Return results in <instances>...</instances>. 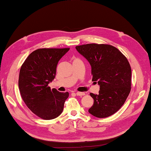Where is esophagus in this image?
I'll return each instance as SVG.
<instances>
[{
  "label": "esophagus",
  "mask_w": 151,
  "mask_h": 151,
  "mask_svg": "<svg viewBox=\"0 0 151 151\" xmlns=\"http://www.w3.org/2000/svg\"><path fill=\"white\" fill-rule=\"evenodd\" d=\"M76 94L78 96H84L85 95V93L84 92H80V91H77V92L76 93Z\"/></svg>",
  "instance_id": "1"
}]
</instances>
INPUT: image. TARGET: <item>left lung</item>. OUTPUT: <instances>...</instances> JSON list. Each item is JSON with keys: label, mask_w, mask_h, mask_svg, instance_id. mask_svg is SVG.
Segmentation results:
<instances>
[{"label": "left lung", "mask_w": 151, "mask_h": 151, "mask_svg": "<svg viewBox=\"0 0 151 151\" xmlns=\"http://www.w3.org/2000/svg\"><path fill=\"white\" fill-rule=\"evenodd\" d=\"M76 49L89 62L98 94L90 93L93 105L88 112L97 118L110 116L124 105L131 90L132 70L127 58L109 44H87Z\"/></svg>", "instance_id": "1"}]
</instances>
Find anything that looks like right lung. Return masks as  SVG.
I'll list each match as a JSON object with an SVG mask.
<instances>
[{
	"label": "right lung",
	"mask_w": 151,
	"mask_h": 151,
	"mask_svg": "<svg viewBox=\"0 0 151 151\" xmlns=\"http://www.w3.org/2000/svg\"><path fill=\"white\" fill-rule=\"evenodd\" d=\"M69 48H40L35 50L21 67L19 89L30 110L44 120L60 116L69 92L51 90L48 84L54 79L59 61Z\"/></svg>",
	"instance_id": "1"
}]
</instances>
